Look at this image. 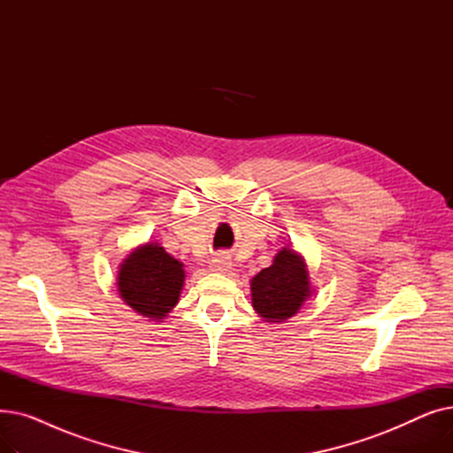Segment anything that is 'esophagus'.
I'll list each match as a JSON object with an SVG mask.
<instances>
[{"label": "esophagus", "mask_w": 453, "mask_h": 453, "mask_svg": "<svg viewBox=\"0 0 453 453\" xmlns=\"http://www.w3.org/2000/svg\"><path fill=\"white\" fill-rule=\"evenodd\" d=\"M211 270H212V272H217V273H229V272L233 270L231 258H229L226 253H220L219 257H214V258H212Z\"/></svg>", "instance_id": "34e87169"}]
</instances>
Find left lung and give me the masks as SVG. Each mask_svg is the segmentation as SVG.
<instances>
[{
    "instance_id": "left-lung-1",
    "label": "left lung",
    "mask_w": 453,
    "mask_h": 453,
    "mask_svg": "<svg viewBox=\"0 0 453 453\" xmlns=\"http://www.w3.org/2000/svg\"><path fill=\"white\" fill-rule=\"evenodd\" d=\"M251 304L266 323H284L294 318L312 296L311 275L299 251L284 246L272 266L260 270L251 280Z\"/></svg>"
}]
</instances>
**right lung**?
Listing matches in <instances>:
<instances>
[{"label":"right lung","mask_w":453,"mask_h":453,"mask_svg":"<svg viewBox=\"0 0 453 453\" xmlns=\"http://www.w3.org/2000/svg\"><path fill=\"white\" fill-rule=\"evenodd\" d=\"M185 284L180 260L157 242L134 248L119 265L117 292L142 318L161 321L178 304Z\"/></svg>","instance_id":"1"}]
</instances>
